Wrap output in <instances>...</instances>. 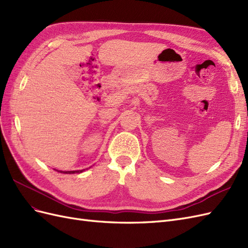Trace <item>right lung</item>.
Wrapping results in <instances>:
<instances>
[{
	"label": "right lung",
	"instance_id": "right-lung-1",
	"mask_svg": "<svg viewBox=\"0 0 248 248\" xmlns=\"http://www.w3.org/2000/svg\"><path fill=\"white\" fill-rule=\"evenodd\" d=\"M85 170H70V171H60V172H64V174H76V172H81V171H84Z\"/></svg>",
	"mask_w": 248,
	"mask_h": 248
}]
</instances>
